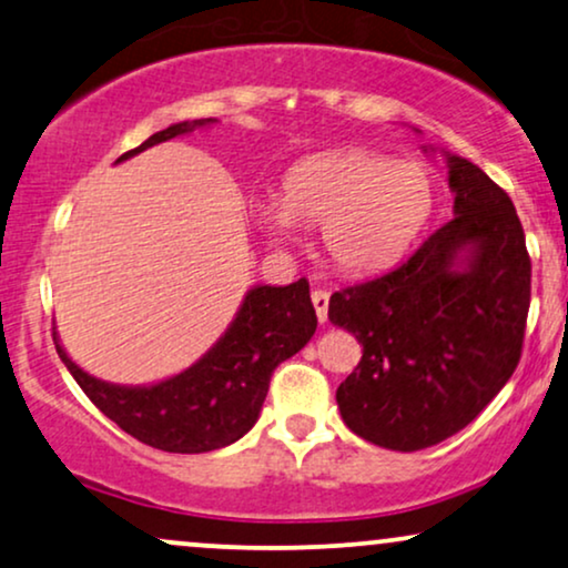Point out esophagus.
Instances as JSON below:
<instances>
[{
	"mask_svg": "<svg viewBox=\"0 0 568 568\" xmlns=\"http://www.w3.org/2000/svg\"><path fill=\"white\" fill-rule=\"evenodd\" d=\"M312 304H314V312H317V320L320 322H327V306H329V293L327 291H312Z\"/></svg>",
	"mask_w": 568,
	"mask_h": 568,
	"instance_id": "1",
	"label": "esophagus"
}]
</instances>
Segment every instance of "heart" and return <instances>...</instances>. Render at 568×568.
Wrapping results in <instances>:
<instances>
[{"label": "heart", "mask_w": 568, "mask_h": 568, "mask_svg": "<svg viewBox=\"0 0 568 568\" xmlns=\"http://www.w3.org/2000/svg\"><path fill=\"white\" fill-rule=\"evenodd\" d=\"M280 201L256 212L272 241H291L296 222L322 225L327 260L348 275H372L398 262L427 225L435 185L422 162L346 149L291 168Z\"/></svg>", "instance_id": "obj_1"}]
</instances>
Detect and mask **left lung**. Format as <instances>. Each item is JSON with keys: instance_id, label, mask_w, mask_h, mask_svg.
<instances>
[{"instance_id": "1", "label": "left lung", "mask_w": 568, "mask_h": 568, "mask_svg": "<svg viewBox=\"0 0 568 568\" xmlns=\"http://www.w3.org/2000/svg\"><path fill=\"white\" fill-rule=\"evenodd\" d=\"M443 156L454 220L396 270L333 293L327 308L364 346L335 393L343 422L404 454L456 435L498 396L529 312L532 264L511 199L475 162Z\"/></svg>"}]
</instances>
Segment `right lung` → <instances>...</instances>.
<instances>
[{
    "instance_id": "right-lung-1",
    "label": "right lung",
    "mask_w": 568,
    "mask_h": 568,
    "mask_svg": "<svg viewBox=\"0 0 568 568\" xmlns=\"http://www.w3.org/2000/svg\"><path fill=\"white\" fill-rule=\"evenodd\" d=\"M214 123V118L183 120L149 135L114 164ZM314 329L317 314L301 277L291 285L248 288L220 341L189 369L154 385H114L89 375L62 348L57 327L54 346L91 404L135 440L168 454H206L241 440L256 425L272 372L298 354Z\"/></svg>"
}]
</instances>
